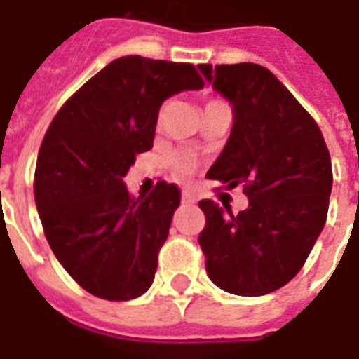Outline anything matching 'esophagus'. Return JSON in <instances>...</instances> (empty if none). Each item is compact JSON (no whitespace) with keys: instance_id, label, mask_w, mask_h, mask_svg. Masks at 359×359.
<instances>
[{"instance_id":"1","label":"esophagus","mask_w":359,"mask_h":359,"mask_svg":"<svg viewBox=\"0 0 359 359\" xmlns=\"http://www.w3.org/2000/svg\"><path fill=\"white\" fill-rule=\"evenodd\" d=\"M182 201L185 202V204H195L196 198L193 195H191V193H187V191H183V193H182Z\"/></svg>"}]
</instances>
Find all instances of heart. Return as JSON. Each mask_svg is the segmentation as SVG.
<instances>
[{
	"label": "heart",
	"mask_w": 359,
	"mask_h": 359,
	"mask_svg": "<svg viewBox=\"0 0 359 359\" xmlns=\"http://www.w3.org/2000/svg\"><path fill=\"white\" fill-rule=\"evenodd\" d=\"M212 102H215V100H212ZM164 111H166V107H161L158 121H163ZM168 166L177 180H189L191 174L195 172L196 158L189 151H176V153H172L168 157Z\"/></svg>",
	"instance_id": "1"
}]
</instances>
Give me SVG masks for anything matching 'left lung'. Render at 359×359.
Returning <instances> with one entry per match:
<instances>
[{
  "label": "left lung",
  "mask_w": 359,
  "mask_h": 359,
  "mask_svg": "<svg viewBox=\"0 0 359 359\" xmlns=\"http://www.w3.org/2000/svg\"><path fill=\"white\" fill-rule=\"evenodd\" d=\"M198 67L234 111L227 145L206 177L229 189L242 185L248 196L236 215L225 201V210L198 202L206 215L198 244L217 287L259 297L301 271L322 233L333 185L330 151L316 121L266 67Z\"/></svg>",
  "instance_id": "left-lung-1"
}]
</instances>
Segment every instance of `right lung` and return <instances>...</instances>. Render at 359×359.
Masks as SVG:
<instances>
[{
	"label": "right lung",
	"mask_w": 359,
	"mask_h": 359,
	"mask_svg": "<svg viewBox=\"0 0 359 359\" xmlns=\"http://www.w3.org/2000/svg\"><path fill=\"white\" fill-rule=\"evenodd\" d=\"M204 87L193 64L123 56L67 100L37 155L34 196L56 259L100 299L128 301L149 290L180 189L158 182L130 196L123 177L149 151L158 107Z\"/></svg>",
	"instance_id": "1"
}]
</instances>
